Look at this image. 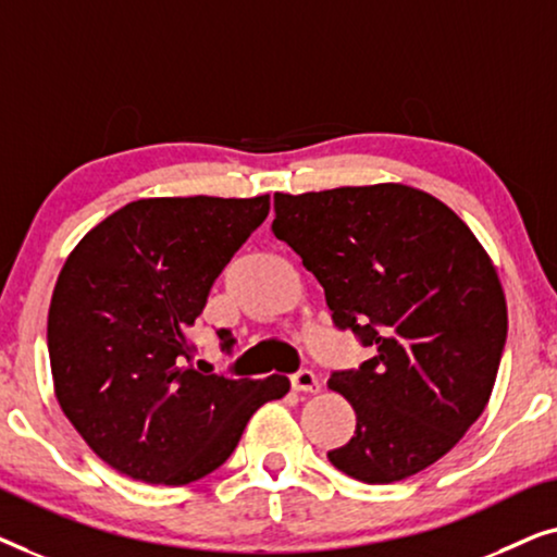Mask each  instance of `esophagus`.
I'll return each mask as SVG.
<instances>
[{"label":"esophagus","instance_id":"1","mask_svg":"<svg viewBox=\"0 0 557 557\" xmlns=\"http://www.w3.org/2000/svg\"><path fill=\"white\" fill-rule=\"evenodd\" d=\"M292 387L296 393H319V377L314 375V372L311 370H299V372H294L292 375Z\"/></svg>","mask_w":557,"mask_h":557}]
</instances>
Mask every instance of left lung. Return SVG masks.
<instances>
[{"label": "left lung", "instance_id": "1", "mask_svg": "<svg viewBox=\"0 0 557 557\" xmlns=\"http://www.w3.org/2000/svg\"><path fill=\"white\" fill-rule=\"evenodd\" d=\"M273 210V235L324 286L334 324L375 352L326 383L357 413L330 461L364 484L436 463L484 413L507 339L482 243L436 197L395 182L276 193Z\"/></svg>", "mask_w": 557, "mask_h": 557}]
</instances>
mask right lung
<instances>
[{"label":"right lung","instance_id":"obj_1","mask_svg":"<svg viewBox=\"0 0 557 557\" xmlns=\"http://www.w3.org/2000/svg\"><path fill=\"white\" fill-rule=\"evenodd\" d=\"M269 210V195L149 197L98 223L67 256L48 311L55 398L121 474L166 486L208 476L250 416L292 387L286 375L233 380L189 364L187 330ZM218 337L235 342L227 330Z\"/></svg>","mask_w":557,"mask_h":557}]
</instances>
